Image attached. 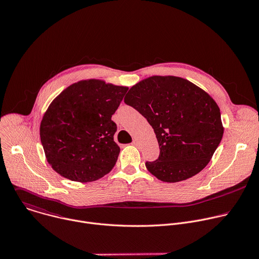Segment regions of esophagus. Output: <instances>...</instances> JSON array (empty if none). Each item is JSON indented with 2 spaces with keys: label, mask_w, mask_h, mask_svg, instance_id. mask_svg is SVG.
Listing matches in <instances>:
<instances>
[{
  "label": "esophagus",
  "mask_w": 259,
  "mask_h": 259,
  "mask_svg": "<svg viewBox=\"0 0 259 259\" xmlns=\"http://www.w3.org/2000/svg\"><path fill=\"white\" fill-rule=\"evenodd\" d=\"M132 144H133V145H135V146H137V145H138V141H137V139H133Z\"/></svg>",
  "instance_id": "34e87169"
}]
</instances>
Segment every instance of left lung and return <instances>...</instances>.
I'll return each instance as SVG.
<instances>
[{
	"label": "left lung",
	"mask_w": 259,
	"mask_h": 259,
	"mask_svg": "<svg viewBox=\"0 0 259 259\" xmlns=\"http://www.w3.org/2000/svg\"><path fill=\"white\" fill-rule=\"evenodd\" d=\"M124 101L140 113L156 133L160 155L145 166L162 181L178 182L198 174L223 138L217 103L186 79L150 77L130 88Z\"/></svg>",
	"instance_id": "1"
}]
</instances>
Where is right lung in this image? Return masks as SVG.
Wrapping results in <instances>:
<instances>
[{"label":"right lung","mask_w":259,"mask_h":259,"mask_svg":"<svg viewBox=\"0 0 259 259\" xmlns=\"http://www.w3.org/2000/svg\"><path fill=\"white\" fill-rule=\"evenodd\" d=\"M128 87L84 80L68 86L49 105L40 136L48 163L72 181L97 180L114 168L120 147L112 116Z\"/></svg>","instance_id":"add662e5"}]
</instances>
